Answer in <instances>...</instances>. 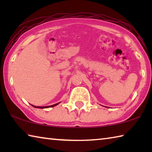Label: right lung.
I'll return each instance as SVG.
<instances>
[{"label":"right lung","mask_w":152,"mask_h":152,"mask_svg":"<svg viewBox=\"0 0 152 152\" xmlns=\"http://www.w3.org/2000/svg\"><path fill=\"white\" fill-rule=\"evenodd\" d=\"M60 103V102H59ZM59 103H57V104H53V105H51V106H45V107H36V106H34V105H32V106L33 107L35 108H38V109H46V108H50V107H55L56 106V105H58Z\"/></svg>","instance_id":"1"}]
</instances>
